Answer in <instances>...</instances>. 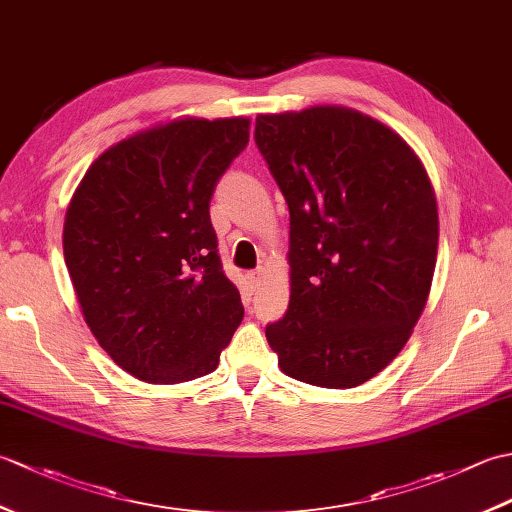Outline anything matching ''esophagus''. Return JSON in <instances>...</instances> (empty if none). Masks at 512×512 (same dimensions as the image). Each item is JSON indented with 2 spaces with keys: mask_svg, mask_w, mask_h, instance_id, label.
Segmentation results:
<instances>
[{
  "mask_svg": "<svg viewBox=\"0 0 512 512\" xmlns=\"http://www.w3.org/2000/svg\"><path fill=\"white\" fill-rule=\"evenodd\" d=\"M248 279H250V281H253V284H255V286H259V284H262V281L266 279V270H264V268H259V270H253V273H250V275H248Z\"/></svg>",
  "mask_w": 512,
  "mask_h": 512,
  "instance_id": "obj_1",
  "label": "esophagus"
}]
</instances>
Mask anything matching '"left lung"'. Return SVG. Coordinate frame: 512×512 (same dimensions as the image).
Returning <instances> with one entry per match:
<instances>
[{
  "label": "left lung",
  "mask_w": 512,
  "mask_h": 512,
  "mask_svg": "<svg viewBox=\"0 0 512 512\" xmlns=\"http://www.w3.org/2000/svg\"><path fill=\"white\" fill-rule=\"evenodd\" d=\"M255 143L290 209V303L268 345L301 383L363 385L427 306L440 233L429 173L394 129L345 105L259 114Z\"/></svg>",
  "instance_id": "obj_1"
}]
</instances>
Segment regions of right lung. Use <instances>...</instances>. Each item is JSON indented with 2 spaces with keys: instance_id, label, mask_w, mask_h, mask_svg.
<instances>
[{
  "instance_id": "add662e5",
  "label": "right lung",
  "mask_w": 512,
  "mask_h": 512,
  "mask_svg": "<svg viewBox=\"0 0 512 512\" xmlns=\"http://www.w3.org/2000/svg\"><path fill=\"white\" fill-rule=\"evenodd\" d=\"M250 118L178 116L96 158L65 211L63 257L83 319L138 380L211 374L242 323L209 202L248 143Z\"/></svg>"
}]
</instances>
